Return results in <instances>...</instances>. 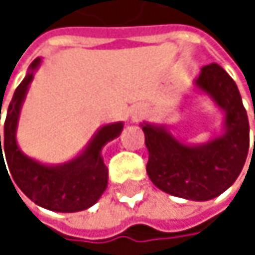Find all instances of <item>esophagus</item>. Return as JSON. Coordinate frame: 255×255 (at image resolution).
I'll return each mask as SVG.
<instances>
[{
    "label": "esophagus",
    "instance_id": "34e87169",
    "mask_svg": "<svg viewBox=\"0 0 255 255\" xmlns=\"http://www.w3.org/2000/svg\"><path fill=\"white\" fill-rule=\"evenodd\" d=\"M144 108L141 106V105H135V106H132L131 108V117L132 118H140V117H143L144 115Z\"/></svg>",
    "mask_w": 255,
    "mask_h": 255
}]
</instances>
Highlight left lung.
I'll return each mask as SVG.
<instances>
[{
	"mask_svg": "<svg viewBox=\"0 0 255 255\" xmlns=\"http://www.w3.org/2000/svg\"><path fill=\"white\" fill-rule=\"evenodd\" d=\"M195 87L225 112L223 134L202 144H187L177 140L165 126L143 123L149 150L146 171L152 183L165 193L208 201L228 190L241 174L250 149V124L239 90L220 65L204 66Z\"/></svg>",
	"mask_w": 255,
	"mask_h": 255,
	"instance_id": "left-lung-1",
	"label": "left lung"
}]
</instances>
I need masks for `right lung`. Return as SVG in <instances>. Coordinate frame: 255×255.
<instances>
[{"label":"right lung","mask_w":255,"mask_h":255,"mask_svg":"<svg viewBox=\"0 0 255 255\" xmlns=\"http://www.w3.org/2000/svg\"><path fill=\"white\" fill-rule=\"evenodd\" d=\"M39 63V57L30 63L29 72L16 88L8 105L4 124L2 149L0 135V167L1 164L2 167L5 165L2 156L4 150L10 174L13 176L19 189L30 201L51 211L77 213L94 205L106 190L108 167L103 162L102 149L108 141L121 134L124 123L106 124L99 128L87 147L78 156L65 164L45 165L26 156L17 146L16 131L29 84L32 82L33 72L38 69Z\"/></svg>","instance_id":"right-lung-1"}]
</instances>
